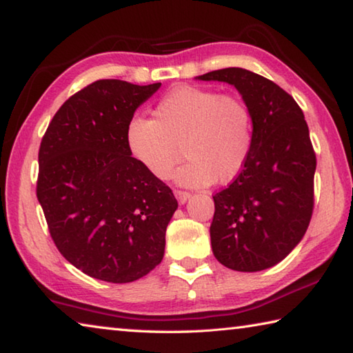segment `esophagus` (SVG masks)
I'll return each instance as SVG.
<instances>
[{"mask_svg": "<svg viewBox=\"0 0 353 353\" xmlns=\"http://www.w3.org/2000/svg\"><path fill=\"white\" fill-rule=\"evenodd\" d=\"M174 194H175V196H176V199H178V203H179V204H184V203L188 201V199L190 198V194H189V192H184V190H175Z\"/></svg>", "mask_w": 353, "mask_h": 353, "instance_id": "1", "label": "esophagus"}]
</instances>
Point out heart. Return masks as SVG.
<instances>
[{
	"instance_id": "b5f03b06",
	"label": "heart",
	"mask_w": 353,
	"mask_h": 353,
	"mask_svg": "<svg viewBox=\"0 0 353 353\" xmlns=\"http://www.w3.org/2000/svg\"><path fill=\"white\" fill-rule=\"evenodd\" d=\"M252 139V115L244 101L195 85H176L159 98L154 119L134 115L125 125L130 155L158 179L170 176L181 145L188 159L175 178L188 188L235 179Z\"/></svg>"
}]
</instances>
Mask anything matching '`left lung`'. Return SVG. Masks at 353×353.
Listing matches in <instances>:
<instances>
[{"instance_id": "left-lung-1", "label": "left lung", "mask_w": 353, "mask_h": 353, "mask_svg": "<svg viewBox=\"0 0 353 353\" xmlns=\"http://www.w3.org/2000/svg\"><path fill=\"white\" fill-rule=\"evenodd\" d=\"M235 85L252 115V149L234 183L214 195V255L238 272L269 269L301 241L314 212L316 157L303 110L274 81L241 68L198 77Z\"/></svg>"}]
</instances>
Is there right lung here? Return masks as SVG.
<instances>
[{"mask_svg": "<svg viewBox=\"0 0 353 353\" xmlns=\"http://www.w3.org/2000/svg\"><path fill=\"white\" fill-rule=\"evenodd\" d=\"M161 83L98 79L58 109L39 145L37 196L70 264L108 283H132L161 263L178 203L130 155L125 125Z\"/></svg>", "mask_w": 353, "mask_h": 353, "instance_id": "right-lung-1", "label": "right lung"}]
</instances>
